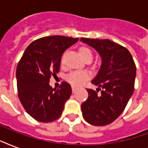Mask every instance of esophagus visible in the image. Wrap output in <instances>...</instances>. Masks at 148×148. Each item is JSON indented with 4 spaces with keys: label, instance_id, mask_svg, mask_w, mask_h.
I'll return each mask as SVG.
<instances>
[{
    "label": "esophagus",
    "instance_id": "esophagus-1",
    "mask_svg": "<svg viewBox=\"0 0 148 148\" xmlns=\"http://www.w3.org/2000/svg\"><path fill=\"white\" fill-rule=\"evenodd\" d=\"M71 88H72V91H73V93H74L77 90V88L75 87V86H74V85L71 86Z\"/></svg>",
    "mask_w": 148,
    "mask_h": 148
}]
</instances>
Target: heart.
Here are the masks:
<instances>
[{
  "label": "heart",
  "instance_id": "obj_1",
  "mask_svg": "<svg viewBox=\"0 0 148 148\" xmlns=\"http://www.w3.org/2000/svg\"><path fill=\"white\" fill-rule=\"evenodd\" d=\"M79 52L81 54V58L84 60H88V59H91L93 58V53L91 50L86 47H82L79 49ZM90 78V75L88 72L86 71H75L71 72L67 76V81L70 84L75 86H81L85 83L88 79Z\"/></svg>",
  "mask_w": 148,
  "mask_h": 148
}]
</instances>
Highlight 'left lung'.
Instances as JSON below:
<instances>
[{
    "label": "left lung",
    "instance_id": "8db88e82",
    "mask_svg": "<svg viewBox=\"0 0 148 148\" xmlns=\"http://www.w3.org/2000/svg\"><path fill=\"white\" fill-rule=\"evenodd\" d=\"M81 40L94 47L102 60L97 76L91 81L98 88L87 89L88 98L81 104L82 114L92 125H108L121 114L133 95L135 63L126 47L108 39L82 38Z\"/></svg>",
    "mask_w": 148,
    "mask_h": 148
}]
</instances>
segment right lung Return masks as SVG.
<instances>
[{
  "mask_svg": "<svg viewBox=\"0 0 148 148\" xmlns=\"http://www.w3.org/2000/svg\"><path fill=\"white\" fill-rule=\"evenodd\" d=\"M78 38L48 36L34 40L27 47L16 71L18 97L34 119L48 123L62 114L71 87L63 81L58 89L49 84L51 76L60 71L63 53Z\"/></svg>",
  "mask_w": 148,
  "mask_h": 148,
  "instance_id": "add662e5",
  "label": "right lung"
}]
</instances>
